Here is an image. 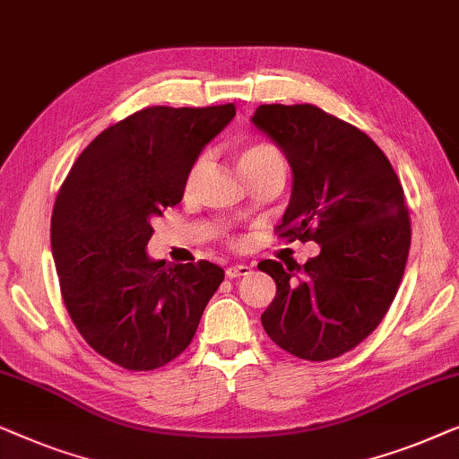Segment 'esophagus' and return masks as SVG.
<instances>
[{
	"label": "esophagus",
	"instance_id": "esophagus-1",
	"mask_svg": "<svg viewBox=\"0 0 459 459\" xmlns=\"http://www.w3.org/2000/svg\"><path fill=\"white\" fill-rule=\"evenodd\" d=\"M251 270L249 264H237V266H229L227 268V276L229 279H237V276H245Z\"/></svg>",
	"mask_w": 459,
	"mask_h": 459
}]
</instances>
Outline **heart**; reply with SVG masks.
Listing matches in <instances>:
<instances>
[{"mask_svg":"<svg viewBox=\"0 0 459 459\" xmlns=\"http://www.w3.org/2000/svg\"><path fill=\"white\" fill-rule=\"evenodd\" d=\"M274 162H282L281 153L274 145L264 143V141L247 143L237 152V168H238V172L243 174V177H245V174L257 170V168H264V166L274 164ZM204 168H205V158H199L197 162L191 166V170L186 172V178H185V191L186 193H191L193 189H195L197 180L204 172Z\"/></svg>","mask_w":459,"mask_h":459,"instance_id":"obj_1","label":"heart"}]
</instances>
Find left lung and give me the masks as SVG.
<instances>
[{"instance_id":"1","label":"left lung","mask_w":459,"mask_h":459,"mask_svg":"<svg viewBox=\"0 0 459 459\" xmlns=\"http://www.w3.org/2000/svg\"><path fill=\"white\" fill-rule=\"evenodd\" d=\"M251 122L293 170L279 237L320 245L303 266L257 264L276 282L262 326L297 358H339L380 325L403 279L411 229L402 183L366 133L309 103H264Z\"/></svg>"}]
</instances>
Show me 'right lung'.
<instances>
[{
	"label": "right lung",
	"mask_w": 459,
	"mask_h": 459,
	"mask_svg": "<svg viewBox=\"0 0 459 459\" xmlns=\"http://www.w3.org/2000/svg\"><path fill=\"white\" fill-rule=\"evenodd\" d=\"M235 106L134 112L100 133L70 168L51 214V254L82 339L126 370H153L189 347L216 264L170 266L147 255L152 221L183 199L199 153Z\"/></svg>",
	"instance_id": "obj_1"
}]
</instances>
